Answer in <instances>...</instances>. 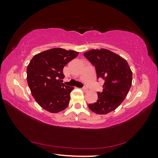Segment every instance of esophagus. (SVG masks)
<instances>
[{
    "label": "esophagus",
    "mask_w": 158,
    "mask_h": 158,
    "mask_svg": "<svg viewBox=\"0 0 158 158\" xmlns=\"http://www.w3.org/2000/svg\"><path fill=\"white\" fill-rule=\"evenodd\" d=\"M81 89H82L83 90H84V91H85V92L88 91V89H87V88H86V87H83Z\"/></svg>",
    "instance_id": "1"
}]
</instances>
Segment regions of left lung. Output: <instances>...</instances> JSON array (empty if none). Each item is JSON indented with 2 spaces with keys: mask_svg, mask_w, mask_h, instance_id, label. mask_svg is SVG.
Wrapping results in <instances>:
<instances>
[{
  "mask_svg": "<svg viewBox=\"0 0 158 158\" xmlns=\"http://www.w3.org/2000/svg\"><path fill=\"white\" fill-rule=\"evenodd\" d=\"M84 56L95 66L98 79L105 81L102 91L98 92L97 102L89 107L95 114H108L126 98L132 85V71L126 60L108 49H92Z\"/></svg>",
  "mask_w": 158,
  "mask_h": 158,
  "instance_id": "obj_1",
  "label": "left lung"
}]
</instances>
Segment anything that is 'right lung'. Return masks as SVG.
Instances as JSON below:
<instances>
[{"mask_svg": "<svg viewBox=\"0 0 158 158\" xmlns=\"http://www.w3.org/2000/svg\"><path fill=\"white\" fill-rule=\"evenodd\" d=\"M79 53L53 48L34 56L27 67V81L37 104L51 113L68 107L73 87L62 84L63 69Z\"/></svg>", "mask_w": 158, "mask_h": 158, "instance_id": "obj_1", "label": "right lung"}]
</instances>
